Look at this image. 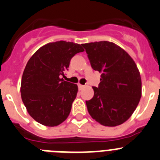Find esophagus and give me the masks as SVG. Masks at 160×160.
<instances>
[{"label":"esophagus","instance_id":"obj_1","mask_svg":"<svg viewBox=\"0 0 160 160\" xmlns=\"http://www.w3.org/2000/svg\"><path fill=\"white\" fill-rule=\"evenodd\" d=\"M83 87H84V85H82V84H78V88H79V89H80V90H81L82 88H83Z\"/></svg>","mask_w":160,"mask_h":160}]
</instances>
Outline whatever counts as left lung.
<instances>
[{
	"label": "left lung",
	"mask_w": 160,
	"mask_h": 160,
	"mask_svg": "<svg viewBox=\"0 0 160 160\" xmlns=\"http://www.w3.org/2000/svg\"><path fill=\"white\" fill-rule=\"evenodd\" d=\"M94 70L102 73L94 97L86 101L91 117L103 126L115 127L127 121L142 97L140 72L131 56L109 41L82 44Z\"/></svg>",
	"instance_id": "obj_1"
}]
</instances>
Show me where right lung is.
<instances>
[{
  "instance_id": "right-lung-1",
  "label": "right lung",
  "mask_w": 160,
  "mask_h": 160,
  "mask_svg": "<svg viewBox=\"0 0 160 160\" xmlns=\"http://www.w3.org/2000/svg\"><path fill=\"white\" fill-rule=\"evenodd\" d=\"M83 51L78 44L56 41L39 48L28 61L22 77L21 97L29 114L39 123L55 127L67 119L78 87L62 77L71 58Z\"/></svg>"
}]
</instances>
